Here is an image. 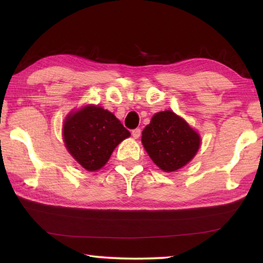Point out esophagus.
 Segmentation results:
<instances>
[{
    "mask_svg": "<svg viewBox=\"0 0 263 263\" xmlns=\"http://www.w3.org/2000/svg\"><path fill=\"white\" fill-rule=\"evenodd\" d=\"M140 135H141L140 128H135V130H132V137L135 138V139H138V138L140 137Z\"/></svg>",
    "mask_w": 263,
    "mask_h": 263,
    "instance_id": "esophagus-1",
    "label": "esophagus"
}]
</instances>
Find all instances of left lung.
<instances>
[{
	"label": "left lung",
	"mask_w": 263,
	"mask_h": 263,
	"mask_svg": "<svg viewBox=\"0 0 263 263\" xmlns=\"http://www.w3.org/2000/svg\"><path fill=\"white\" fill-rule=\"evenodd\" d=\"M141 142L153 162L171 173L191 161L201 145V137L183 118L166 110L153 116L142 131Z\"/></svg>",
	"instance_id": "obj_1"
}]
</instances>
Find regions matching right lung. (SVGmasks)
<instances>
[{
  "mask_svg": "<svg viewBox=\"0 0 263 263\" xmlns=\"http://www.w3.org/2000/svg\"><path fill=\"white\" fill-rule=\"evenodd\" d=\"M62 136L70 155L84 169L96 172L131 133L110 111L99 105H86L66 117Z\"/></svg>",
  "mask_w": 263,
  "mask_h": 263,
  "instance_id": "1",
  "label": "right lung"
}]
</instances>
